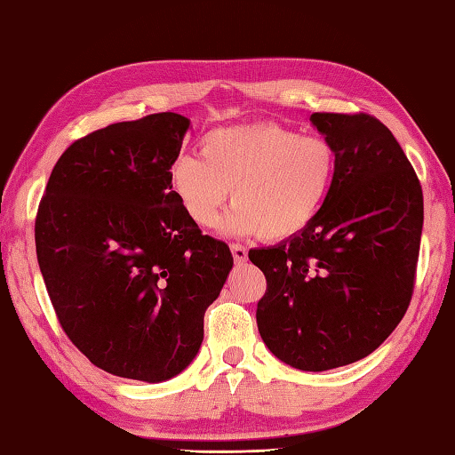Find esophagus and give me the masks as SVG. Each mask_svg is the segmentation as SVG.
<instances>
[{"mask_svg":"<svg viewBox=\"0 0 455 455\" xmlns=\"http://www.w3.org/2000/svg\"><path fill=\"white\" fill-rule=\"evenodd\" d=\"M230 252L236 262H246L248 260V251L243 244H230Z\"/></svg>","mask_w":455,"mask_h":455,"instance_id":"esophagus-1","label":"esophagus"}]
</instances>
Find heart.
I'll list each match as a JSON object with an SVG mask.
<instances>
[{"instance_id": "heart-1", "label": "heart", "mask_w": 455, "mask_h": 455, "mask_svg": "<svg viewBox=\"0 0 455 455\" xmlns=\"http://www.w3.org/2000/svg\"><path fill=\"white\" fill-rule=\"evenodd\" d=\"M201 155L177 157L169 173L187 217L211 227L233 193L235 209L222 228L272 243L296 236L314 222L337 172L335 149L327 140L278 124L211 132Z\"/></svg>"}]
</instances>
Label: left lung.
<instances>
[{
  "label": "left lung",
  "instance_id": "left-lung-1",
  "mask_svg": "<svg viewBox=\"0 0 455 455\" xmlns=\"http://www.w3.org/2000/svg\"><path fill=\"white\" fill-rule=\"evenodd\" d=\"M337 156L314 222L248 252L266 275L256 323L266 347L299 371L367 357L412 299L424 222L422 187L385 124L369 114H311Z\"/></svg>",
  "mask_w": 455,
  "mask_h": 455
}]
</instances>
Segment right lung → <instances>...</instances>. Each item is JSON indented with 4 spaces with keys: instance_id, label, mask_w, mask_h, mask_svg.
I'll list each match as a JSON object with an SVG mask.
<instances>
[{
    "instance_id": "add662e5",
    "label": "right lung",
    "mask_w": 455,
    "mask_h": 455,
    "mask_svg": "<svg viewBox=\"0 0 455 455\" xmlns=\"http://www.w3.org/2000/svg\"><path fill=\"white\" fill-rule=\"evenodd\" d=\"M189 124L162 112L88 133L59 157L39 203L35 246L59 323L116 377L162 382L189 367L233 268L172 187Z\"/></svg>"
}]
</instances>
